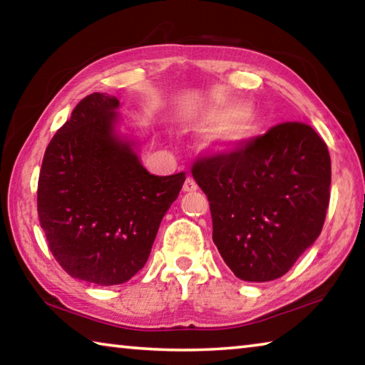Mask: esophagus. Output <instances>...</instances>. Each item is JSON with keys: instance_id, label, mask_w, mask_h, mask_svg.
<instances>
[{"instance_id": "obj_1", "label": "esophagus", "mask_w": 365, "mask_h": 365, "mask_svg": "<svg viewBox=\"0 0 365 365\" xmlns=\"http://www.w3.org/2000/svg\"><path fill=\"white\" fill-rule=\"evenodd\" d=\"M197 190V185L193 180V177H187V180L183 183V191H196Z\"/></svg>"}]
</instances>
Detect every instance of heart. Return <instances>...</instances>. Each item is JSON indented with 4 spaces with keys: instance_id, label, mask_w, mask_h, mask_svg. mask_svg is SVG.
<instances>
[{
    "instance_id": "heart-1",
    "label": "heart",
    "mask_w": 365,
    "mask_h": 365,
    "mask_svg": "<svg viewBox=\"0 0 365 365\" xmlns=\"http://www.w3.org/2000/svg\"><path fill=\"white\" fill-rule=\"evenodd\" d=\"M200 123L214 127L207 137V146L217 151L243 145L255 135L257 127L256 114L240 103L207 108L201 114Z\"/></svg>"
}]
</instances>
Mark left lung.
<instances>
[{
    "label": "left lung",
    "instance_id": "obj_1",
    "mask_svg": "<svg viewBox=\"0 0 365 365\" xmlns=\"http://www.w3.org/2000/svg\"><path fill=\"white\" fill-rule=\"evenodd\" d=\"M211 207L212 240L238 279H280L322 232L331 163L311 125L283 122L191 168Z\"/></svg>",
    "mask_w": 365,
    "mask_h": 365
}]
</instances>
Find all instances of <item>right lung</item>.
<instances>
[{"label": "right lung", "instance_id": "right-lung-1", "mask_svg": "<svg viewBox=\"0 0 365 365\" xmlns=\"http://www.w3.org/2000/svg\"><path fill=\"white\" fill-rule=\"evenodd\" d=\"M119 100L91 93L49 141L36 207L48 248L67 274L120 285L143 269L185 172L153 175L114 133Z\"/></svg>", "mask_w": 365, "mask_h": 365}]
</instances>
